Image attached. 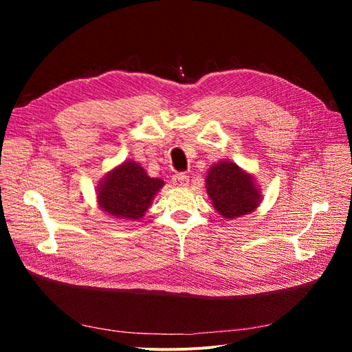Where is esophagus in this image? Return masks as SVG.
<instances>
[{
    "mask_svg": "<svg viewBox=\"0 0 352 352\" xmlns=\"http://www.w3.org/2000/svg\"><path fill=\"white\" fill-rule=\"evenodd\" d=\"M172 184L177 188H185L189 185V177L185 173H176L172 177Z\"/></svg>",
    "mask_w": 352,
    "mask_h": 352,
    "instance_id": "esophagus-1",
    "label": "esophagus"
}]
</instances>
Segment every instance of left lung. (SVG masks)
Returning <instances> with one entry per match:
<instances>
[{
	"label": "left lung",
	"instance_id": "1",
	"mask_svg": "<svg viewBox=\"0 0 352 352\" xmlns=\"http://www.w3.org/2000/svg\"><path fill=\"white\" fill-rule=\"evenodd\" d=\"M206 189L212 207L225 220L251 214L263 201L255 176L228 160L211 164Z\"/></svg>",
	"mask_w": 352,
	"mask_h": 352
}]
</instances>
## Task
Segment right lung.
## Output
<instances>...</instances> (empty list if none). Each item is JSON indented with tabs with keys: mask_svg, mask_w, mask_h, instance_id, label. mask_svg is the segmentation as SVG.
<instances>
[{
	"mask_svg": "<svg viewBox=\"0 0 352 352\" xmlns=\"http://www.w3.org/2000/svg\"><path fill=\"white\" fill-rule=\"evenodd\" d=\"M163 186V179L148 176L135 160H124L104 175L95 195L105 214L119 221H138L145 216Z\"/></svg>",
	"mask_w": 352,
	"mask_h": 352,
	"instance_id": "obj_1",
	"label": "right lung"
}]
</instances>
